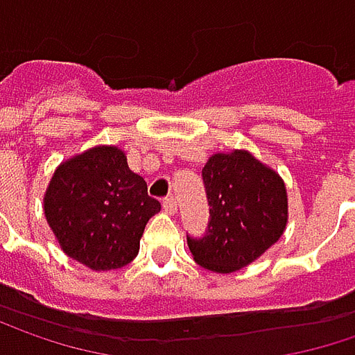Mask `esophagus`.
<instances>
[{
    "label": "esophagus",
    "mask_w": 355,
    "mask_h": 355,
    "mask_svg": "<svg viewBox=\"0 0 355 355\" xmlns=\"http://www.w3.org/2000/svg\"><path fill=\"white\" fill-rule=\"evenodd\" d=\"M162 207H164V211H166L168 215H175V213H177V199H175V197H166V199L162 201Z\"/></svg>",
    "instance_id": "34e87169"
}]
</instances>
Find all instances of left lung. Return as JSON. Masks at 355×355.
<instances>
[{"mask_svg": "<svg viewBox=\"0 0 355 355\" xmlns=\"http://www.w3.org/2000/svg\"><path fill=\"white\" fill-rule=\"evenodd\" d=\"M209 223L203 238L187 236L195 262L213 272H236L272 243L286 227V187L252 154H215L203 168Z\"/></svg>", "mask_w": 355, "mask_h": 355, "instance_id": "8db88e82", "label": "left lung"}]
</instances>
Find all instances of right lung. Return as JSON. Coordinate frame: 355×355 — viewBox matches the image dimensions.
I'll return each mask as SVG.
<instances>
[{"instance_id": "1", "label": "right lung", "mask_w": 355, "mask_h": 355, "mask_svg": "<svg viewBox=\"0 0 355 355\" xmlns=\"http://www.w3.org/2000/svg\"><path fill=\"white\" fill-rule=\"evenodd\" d=\"M160 203L125 154L99 146L62 162L44 195V215L60 248L91 270L130 264Z\"/></svg>"}]
</instances>
